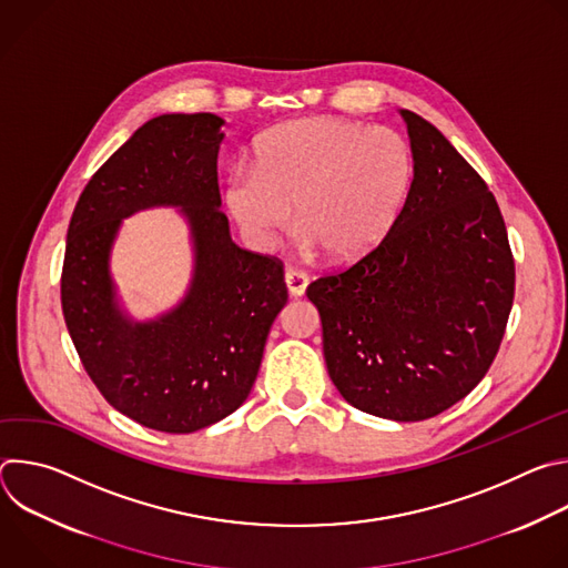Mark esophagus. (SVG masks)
<instances>
[{
	"label": "esophagus",
	"instance_id": "1",
	"mask_svg": "<svg viewBox=\"0 0 568 568\" xmlns=\"http://www.w3.org/2000/svg\"><path fill=\"white\" fill-rule=\"evenodd\" d=\"M307 283H310V278H307L305 272L294 270V267L285 270V285H287V290H290L292 296H301V294L305 292Z\"/></svg>",
	"mask_w": 568,
	"mask_h": 568
}]
</instances>
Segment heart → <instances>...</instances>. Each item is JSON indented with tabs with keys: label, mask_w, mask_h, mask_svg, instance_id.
Listing matches in <instances>:
<instances>
[{
	"label": "heart",
	"mask_w": 568,
	"mask_h": 568,
	"mask_svg": "<svg viewBox=\"0 0 568 568\" xmlns=\"http://www.w3.org/2000/svg\"><path fill=\"white\" fill-rule=\"evenodd\" d=\"M256 171L235 166L224 204L256 245L296 224L303 245L335 263L371 254L395 224L414 182L409 143L390 128L318 116L276 125L254 150Z\"/></svg>",
	"instance_id": "obj_1"
}]
</instances>
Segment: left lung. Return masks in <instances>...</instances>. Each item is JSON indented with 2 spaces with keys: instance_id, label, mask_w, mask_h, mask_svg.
I'll use <instances>...</instances> for the list:
<instances>
[{
  "instance_id": "left-lung-1",
  "label": "left lung",
  "mask_w": 568,
  "mask_h": 568,
  "mask_svg": "<svg viewBox=\"0 0 568 568\" xmlns=\"http://www.w3.org/2000/svg\"><path fill=\"white\" fill-rule=\"evenodd\" d=\"M414 182L395 224L353 265L307 285L331 379L355 409L427 420L493 366L515 298V258L488 184L438 128L402 110Z\"/></svg>"
}]
</instances>
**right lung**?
Masks as SVG:
<instances>
[{
    "instance_id": "right-lung-1",
    "label": "right lung",
    "mask_w": 568,
    "mask_h": 568,
    "mask_svg": "<svg viewBox=\"0 0 568 568\" xmlns=\"http://www.w3.org/2000/svg\"><path fill=\"white\" fill-rule=\"evenodd\" d=\"M222 125L209 112L143 123L94 173L67 231L60 298L75 353L116 412L166 434L204 429L247 399L287 301L283 263L229 235L217 186ZM150 205L183 206L196 270L175 311L134 324L115 305L106 261L120 220Z\"/></svg>"
}]
</instances>
